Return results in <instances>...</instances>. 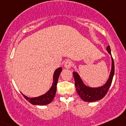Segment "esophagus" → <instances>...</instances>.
Wrapping results in <instances>:
<instances>
[{
    "mask_svg": "<svg viewBox=\"0 0 126 126\" xmlns=\"http://www.w3.org/2000/svg\"><path fill=\"white\" fill-rule=\"evenodd\" d=\"M64 67H65V68L69 69L71 67V66H72V61L70 60H66V62H64Z\"/></svg>",
    "mask_w": 126,
    "mask_h": 126,
    "instance_id": "esophagus-1",
    "label": "esophagus"
}]
</instances>
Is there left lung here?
I'll list each match as a JSON object with an SVG mask.
<instances>
[{"label":"left lung","mask_w":126,"mask_h":126,"mask_svg":"<svg viewBox=\"0 0 126 126\" xmlns=\"http://www.w3.org/2000/svg\"><path fill=\"white\" fill-rule=\"evenodd\" d=\"M106 50L109 52V54L111 56L112 60V67L111 70L110 75L108 79L103 86L99 87L96 88H92L87 86L84 82H82L81 77H79L78 73L74 72V77L75 79V85L76 90L77 93L78 94L80 97L85 102H91L97 101L102 99L107 93L110 85H111L113 77L114 75V62L113 58L112 57L111 52H110V45L107 47Z\"/></svg>","instance_id":"obj_1"}]
</instances>
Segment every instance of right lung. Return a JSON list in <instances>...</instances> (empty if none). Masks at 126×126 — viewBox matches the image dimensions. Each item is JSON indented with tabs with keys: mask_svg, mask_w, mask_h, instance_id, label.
Instances as JSON below:
<instances>
[{
	"mask_svg": "<svg viewBox=\"0 0 126 126\" xmlns=\"http://www.w3.org/2000/svg\"><path fill=\"white\" fill-rule=\"evenodd\" d=\"M62 68L59 67L55 70L54 74L53 75V82L50 89L44 94L41 96L36 97H28L22 93L25 99L34 105H45L50 103L54 98L56 95L57 90V84L58 79H59V75L62 72Z\"/></svg>",
	"mask_w": 126,
	"mask_h": 126,
	"instance_id": "1",
	"label": "right lung"
}]
</instances>
